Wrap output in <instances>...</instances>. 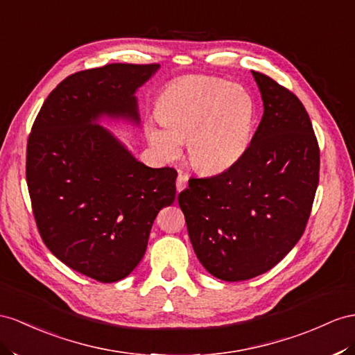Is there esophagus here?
Listing matches in <instances>:
<instances>
[{
  "instance_id": "obj_1",
  "label": "esophagus",
  "mask_w": 355,
  "mask_h": 355,
  "mask_svg": "<svg viewBox=\"0 0 355 355\" xmlns=\"http://www.w3.org/2000/svg\"><path fill=\"white\" fill-rule=\"evenodd\" d=\"M187 181H189L187 174H184V172H180L178 177H177V190H178V192H181V190H184L187 187Z\"/></svg>"
}]
</instances>
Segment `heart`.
<instances>
[{"label":"heart","mask_w":355,"mask_h":355,"mask_svg":"<svg viewBox=\"0 0 355 355\" xmlns=\"http://www.w3.org/2000/svg\"><path fill=\"white\" fill-rule=\"evenodd\" d=\"M150 124L148 141L160 157L174 159L187 139V156L204 174L230 169L249 148L255 103L246 89L211 76L187 78L168 87Z\"/></svg>","instance_id":"1"}]
</instances>
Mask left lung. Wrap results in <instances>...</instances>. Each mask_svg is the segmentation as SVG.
<instances>
[{
	"instance_id": "8db88e82",
	"label": "left lung",
	"mask_w": 355,
	"mask_h": 355,
	"mask_svg": "<svg viewBox=\"0 0 355 355\" xmlns=\"http://www.w3.org/2000/svg\"><path fill=\"white\" fill-rule=\"evenodd\" d=\"M264 114L249 148L220 174L178 195L199 262L214 277L248 280L275 267L306 230L320 183V145L300 98L252 71Z\"/></svg>"
}]
</instances>
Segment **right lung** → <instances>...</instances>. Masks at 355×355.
I'll return each mask as SVG.
<instances>
[{"label": "right lung", "instance_id": "add662e5", "mask_svg": "<svg viewBox=\"0 0 355 355\" xmlns=\"http://www.w3.org/2000/svg\"><path fill=\"white\" fill-rule=\"evenodd\" d=\"M157 69L114 62L67 76L44 100L26 144V184L43 243L102 284L130 275L154 219L175 199L174 168L145 166L97 124L103 115L138 123L133 94Z\"/></svg>", "mask_w": 355, "mask_h": 355}]
</instances>
